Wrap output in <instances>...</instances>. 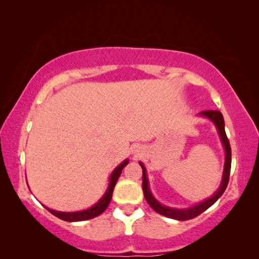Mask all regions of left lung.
Returning <instances> with one entry per match:
<instances>
[{
    "label": "left lung",
    "mask_w": 259,
    "mask_h": 259,
    "mask_svg": "<svg viewBox=\"0 0 259 259\" xmlns=\"http://www.w3.org/2000/svg\"><path fill=\"white\" fill-rule=\"evenodd\" d=\"M199 115L208 117L209 120H211L216 128L218 130L219 137H221L222 144L224 146L225 150V164H224V172H223V178H222V183L221 186L217 190V192L207 200L202 201L198 204L193 205L191 208L187 209H176V208H170V207H165V205L161 204L159 201H157L154 196H153L152 192L150 190V186H148V179L146 176V168L144 166L142 162H139L140 166L143 169V192H144V196L147 201V203L151 205V208L153 210H155L157 213L163 214V216L168 217V218H172L176 219V221H188V219L195 218L196 216L202 213L205 211L209 207L216 202V201L221 198L223 195V193L225 192L227 184H229V178H230V172H231V162H232V153H231V146H230V142L229 138H227L226 133H225V122H224V117H223L222 113L219 111H203L199 113Z\"/></svg>",
    "instance_id": "left-lung-1"
}]
</instances>
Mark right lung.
<instances>
[{"label": "right lung", "instance_id": "1", "mask_svg": "<svg viewBox=\"0 0 259 259\" xmlns=\"http://www.w3.org/2000/svg\"><path fill=\"white\" fill-rule=\"evenodd\" d=\"M128 163H129V160H124L120 165H117L116 168L113 170L111 177H109V184H108L106 192H105L103 198L100 199L95 205H93L91 208L82 210V211H75V212H63V211H57V210L49 209L47 207L46 208L49 210L52 214H55L56 217L63 219V221H65V222L88 221V219H91V218L99 216V214H102L105 210H106L109 202H111L112 194H113L114 187H115V184L117 182V179H119V177H120L122 170H123L124 166Z\"/></svg>", "mask_w": 259, "mask_h": 259}]
</instances>
